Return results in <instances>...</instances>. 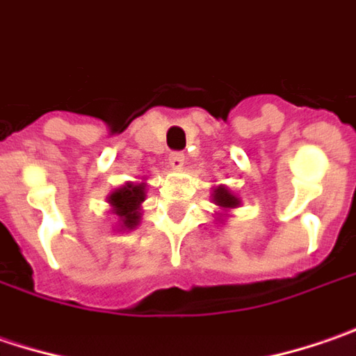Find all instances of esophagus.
Returning <instances> with one entry per match:
<instances>
[{"label": "esophagus", "mask_w": 356, "mask_h": 356, "mask_svg": "<svg viewBox=\"0 0 356 356\" xmlns=\"http://www.w3.org/2000/svg\"><path fill=\"white\" fill-rule=\"evenodd\" d=\"M169 165L173 167V169H183V165H185V155L183 153H171L169 155Z\"/></svg>", "instance_id": "34e87169"}]
</instances>
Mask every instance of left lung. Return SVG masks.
Masks as SVG:
<instances>
[{
  "mask_svg": "<svg viewBox=\"0 0 356 356\" xmlns=\"http://www.w3.org/2000/svg\"><path fill=\"white\" fill-rule=\"evenodd\" d=\"M213 203H215V205H219L223 211H229V209L239 207L241 201L235 197V195L231 193L225 185H219V187H215V189H213Z\"/></svg>",
  "mask_w": 356,
  "mask_h": 356,
  "instance_id": "1",
  "label": "left lung"
}]
</instances>
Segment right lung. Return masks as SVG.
<instances>
[{
    "label": "right lung",
    "mask_w": 356,
    "mask_h": 356,
    "mask_svg": "<svg viewBox=\"0 0 356 356\" xmlns=\"http://www.w3.org/2000/svg\"><path fill=\"white\" fill-rule=\"evenodd\" d=\"M145 201V183H125L107 197L121 229L131 231L141 221V203Z\"/></svg>",
    "instance_id": "obj_1"
}]
</instances>
